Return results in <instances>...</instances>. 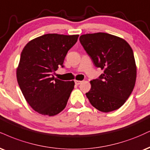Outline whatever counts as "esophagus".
I'll use <instances>...</instances> for the list:
<instances>
[{
	"label": "esophagus",
	"mask_w": 150,
	"mask_h": 150,
	"mask_svg": "<svg viewBox=\"0 0 150 150\" xmlns=\"http://www.w3.org/2000/svg\"><path fill=\"white\" fill-rule=\"evenodd\" d=\"M82 82V81H80V80H75V84H77V85H79V84H80Z\"/></svg>",
	"instance_id": "1"
}]
</instances>
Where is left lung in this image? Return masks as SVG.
I'll return each mask as SVG.
<instances>
[{
  "label": "left lung",
  "instance_id": "left-lung-1",
  "mask_svg": "<svg viewBox=\"0 0 150 150\" xmlns=\"http://www.w3.org/2000/svg\"><path fill=\"white\" fill-rule=\"evenodd\" d=\"M80 42L96 67L103 73L90 81L86 96L95 108L103 112L119 109L134 88L136 65L131 46L125 40L106 33L82 35Z\"/></svg>",
  "mask_w": 150,
  "mask_h": 150
}]
</instances>
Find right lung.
<instances>
[{
  "instance_id": "add662e5",
  "label": "right lung",
  "mask_w": 150,
  "mask_h": 150,
  "mask_svg": "<svg viewBox=\"0 0 150 150\" xmlns=\"http://www.w3.org/2000/svg\"><path fill=\"white\" fill-rule=\"evenodd\" d=\"M79 35L49 33L32 40L21 52L17 69L18 84L25 99L34 110L54 116L66 108L74 81H62L53 73L64 61Z\"/></svg>"
}]
</instances>
